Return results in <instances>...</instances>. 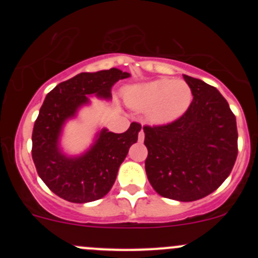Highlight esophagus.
Wrapping results in <instances>:
<instances>
[{"label":"esophagus","instance_id":"1","mask_svg":"<svg viewBox=\"0 0 258 258\" xmlns=\"http://www.w3.org/2000/svg\"><path fill=\"white\" fill-rule=\"evenodd\" d=\"M144 140H145V132H144V130H141L139 134V141L144 142Z\"/></svg>","mask_w":258,"mask_h":258}]
</instances>
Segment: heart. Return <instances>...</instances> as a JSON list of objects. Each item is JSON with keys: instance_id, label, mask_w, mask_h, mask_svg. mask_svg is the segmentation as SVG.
<instances>
[{"instance_id": "obj_1", "label": "heart", "mask_w": 258, "mask_h": 258, "mask_svg": "<svg viewBox=\"0 0 258 258\" xmlns=\"http://www.w3.org/2000/svg\"><path fill=\"white\" fill-rule=\"evenodd\" d=\"M124 100L134 110L147 112L158 124L179 118L192 102V90L183 80H156L131 86L124 91Z\"/></svg>"}]
</instances>
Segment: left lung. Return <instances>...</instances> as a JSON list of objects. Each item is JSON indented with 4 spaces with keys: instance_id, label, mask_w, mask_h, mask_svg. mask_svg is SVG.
Wrapping results in <instances>:
<instances>
[{
    "instance_id": "left-lung-1",
    "label": "left lung",
    "mask_w": 258,
    "mask_h": 258,
    "mask_svg": "<svg viewBox=\"0 0 258 258\" xmlns=\"http://www.w3.org/2000/svg\"><path fill=\"white\" fill-rule=\"evenodd\" d=\"M188 110L163 126H145L146 173L158 195L181 202L204 199L222 184L237 157L236 117L217 88L183 75Z\"/></svg>"
}]
</instances>
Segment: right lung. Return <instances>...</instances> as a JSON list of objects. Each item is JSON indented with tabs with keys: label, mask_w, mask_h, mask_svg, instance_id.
<instances>
[{
	"label": "right lung",
	"mask_w": 258,
	"mask_h": 258,
	"mask_svg": "<svg viewBox=\"0 0 258 258\" xmlns=\"http://www.w3.org/2000/svg\"><path fill=\"white\" fill-rule=\"evenodd\" d=\"M130 76L118 69L82 72L58 83L46 96L33 126L32 158L38 176L61 199L74 204L92 202L106 196L113 186L119 166L137 142L141 124L132 122L123 134L102 128L80 156L66 155L59 140L64 123L90 103L88 96L111 100L112 86Z\"/></svg>",
	"instance_id": "add662e5"
}]
</instances>
